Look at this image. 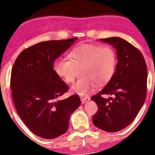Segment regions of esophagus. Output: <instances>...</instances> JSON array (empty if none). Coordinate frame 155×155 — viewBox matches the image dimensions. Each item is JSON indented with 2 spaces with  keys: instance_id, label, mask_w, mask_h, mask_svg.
I'll list each match as a JSON object with an SVG mask.
<instances>
[{
  "instance_id": "obj_1",
  "label": "esophagus",
  "mask_w": 155,
  "mask_h": 155,
  "mask_svg": "<svg viewBox=\"0 0 155 155\" xmlns=\"http://www.w3.org/2000/svg\"><path fill=\"white\" fill-rule=\"evenodd\" d=\"M89 101V97H82V98H81V101H82V104H84L85 102H87Z\"/></svg>"
}]
</instances>
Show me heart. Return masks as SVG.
Wrapping results in <instances>:
<instances>
[{
  "label": "heart",
  "instance_id": "heart-1",
  "mask_svg": "<svg viewBox=\"0 0 155 155\" xmlns=\"http://www.w3.org/2000/svg\"><path fill=\"white\" fill-rule=\"evenodd\" d=\"M70 60L58 59L53 68L57 75L66 83L74 82L76 68H81V77L72 87L71 91L86 96L98 84L107 82L116 70V58L114 49L107 45L82 43L68 54Z\"/></svg>",
  "mask_w": 155,
  "mask_h": 155
}]
</instances>
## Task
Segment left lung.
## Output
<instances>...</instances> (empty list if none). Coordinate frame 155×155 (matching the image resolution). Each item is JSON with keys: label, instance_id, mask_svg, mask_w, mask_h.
Masks as SVG:
<instances>
[{"label": "left lung", "instance_id": "obj_1", "mask_svg": "<svg viewBox=\"0 0 155 155\" xmlns=\"http://www.w3.org/2000/svg\"><path fill=\"white\" fill-rule=\"evenodd\" d=\"M115 48L118 63L112 78L91 99L98 110L93 117L96 127L109 132L123 130L134 120L142 107L147 93V66L142 53L119 37L101 39ZM112 97L104 99L102 94Z\"/></svg>", "mask_w": 155, "mask_h": 155}]
</instances>
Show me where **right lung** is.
<instances>
[{
    "label": "right lung",
    "mask_w": 155,
    "mask_h": 155,
    "mask_svg": "<svg viewBox=\"0 0 155 155\" xmlns=\"http://www.w3.org/2000/svg\"><path fill=\"white\" fill-rule=\"evenodd\" d=\"M77 39L33 45L21 52L12 69L10 86L16 111L31 132L44 139L64 134L71 114L81 104L78 95L59 99L68 87L53 69L54 60Z\"/></svg>",
    "instance_id": "obj_1"
}]
</instances>
